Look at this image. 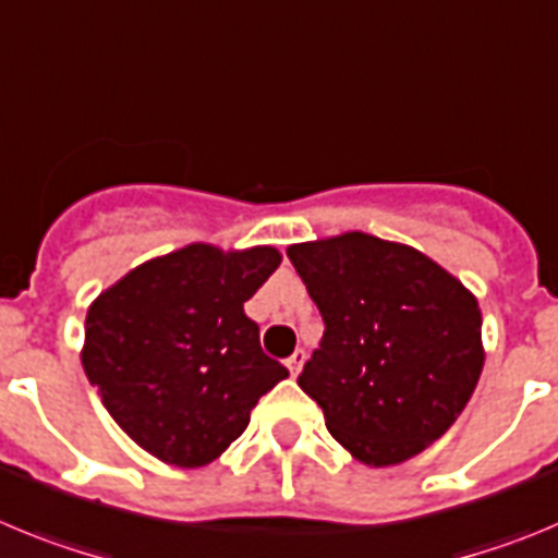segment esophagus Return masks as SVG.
I'll return each instance as SVG.
<instances>
[{
  "mask_svg": "<svg viewBox=\"0 0 558 558\" xmlns=\"http://www.w3.org/2000/svg\"><path fill=\"white\" fill-rule=\"evenodd\" d=\"M303 361H305V350H294V353H291L289 359H286V366H289V373L298 375L300 366H303Z\"/></svg>",
  "mask_w": 558,
  "mask_h": 558,
  "instance_id": "1",
  "label": "esophagus"
}]
</instances>
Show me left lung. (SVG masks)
Here are the masks:
<instances>
[{"label":"left lung","mask_w":558,"mask_h":558,"mask_svg":"<svg viewBox=\"0 0 558 558\" xmlns=\"http://www.w3.org/2000/svg\"><path fill=\"white\" fill-rule=\"evenodd\" d=\"M289 258L325 323L298 384L330 436L369 466L423 453L484 369L478 300L420 250L359 230Z\"/></svg>","instance_id":"8db88e82"}]
</instances>
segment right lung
I'll use <instances>...</instances> for the list:
<instances>
[{
  "instance_id": "right-lung-1",
  "label": "right lung",
  "mask_w": 558,
  "mask_h": 558,
  "mask_svg": "<svg viewBox=\"0 0 558 558\" xmlns=\"http://www.w3.org/2000/svg\"><path fill=\"white\" fill-rule=\"evenodd\" d=\"M280 267L275 247L189 244L105 289L85 316L83 369L130 439L174 466H203L244 434L278 380L244 314Z\"/></svg>"
}]
</instances>
